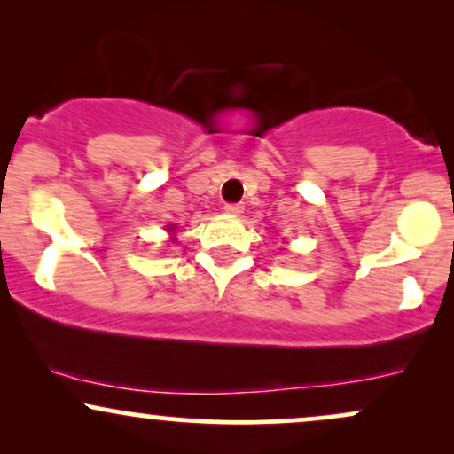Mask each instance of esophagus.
I'll return each instance as SVG.
<instances>
[{"instance_id": "obj_1", "label": "esophagus", "mask_w": 454, "mask_h": 454, "mask_svg": "<svg viewBox=\"0 0 454 454\" xmlns=\"http://www.w3.org/2000/svg\"><path fill=\"white\" fill-rule=\"evenodd\" d=\"M226 213H231V215H241L243 213V202H226Z\"/></svg>"}]
</instances>
